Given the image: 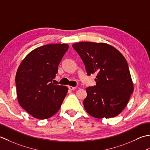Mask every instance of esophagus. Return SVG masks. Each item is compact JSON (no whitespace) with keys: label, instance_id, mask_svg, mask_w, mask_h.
Listing matches in <instances>:
<instances>
[{"label":"esophagus","instance_id":"esophagus-1","mask_svg":"<svg viewBox=\"0 0 150 150\" xmlns=\"http://www.w3.org/2000/svg\"><path fill=\"white\" fill-rule=\"evenodd\" d=\"M68 88H69V90H71V91H72V90H75L76 88V87H72V86H69V87H68Z\"/></svg>","mask_w":150,"mask_h":150}]
</instances>
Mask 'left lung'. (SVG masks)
<instances>
[{
	"mask_svg": "<svg viewBox=\"0 0 150 150\" xmlns=\"http://www.w3.org/2000/svg\"><path fill=\"white\" fill-rule=\"evenodd\" d=\"M83 62L87 74H96V85L86 88V111L96 118L115 117L122 111L133 92L127 61L120 52L103 42L73 44Z\"/></svg>",
	"mask_w": 150,
	"mask_h": 150,
	"instance_id": "1",
	"label": "left lung"
}]
</instances>
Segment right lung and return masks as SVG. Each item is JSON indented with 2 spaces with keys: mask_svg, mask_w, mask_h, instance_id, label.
<instances>
[{
  "mask_svg": "<svg viewBox=\"0 0 150 150\" xmlns=\"http://www.w3.org/2000/svg\"><path fill=\"white\" fill-rule=\"evenodd\" d=\"M69 48L67 44H49L30 52L15 76L20 105L32 117L46 119L59 111L68 88L54 85L58 65Z\"/></svg>",
  "mask_w": 150,
  "mask_h": 150,
  "instance_id": "1",
  "label": "right lung"
}]
</instances>
